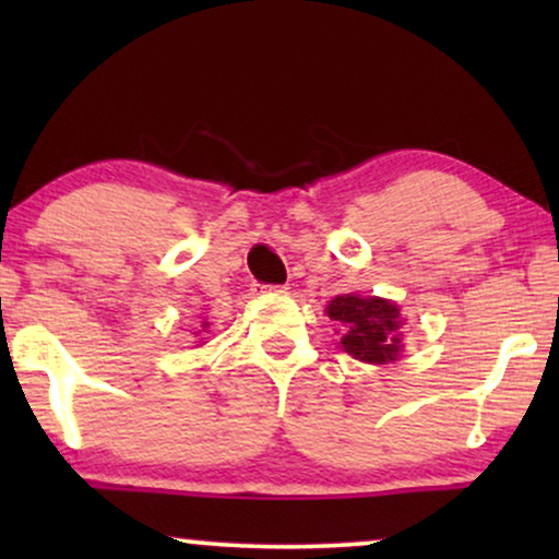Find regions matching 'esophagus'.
Wrapping results in <instances>:
<instances>
[{"label": "esophagus", "mask_w": 559, "mask_h": 559, "mask_svg": "<svg viewBox=\"0 0 559 559\" xmlns=\"http://www.w3.org/2000/svg\"><path fill=\"white\" fill-rule=\"evenodd\" d=\"M259 289H262V293H287L285 285H262Z\"/></svg>", "instance_id": "34e87169"}]
</instances>
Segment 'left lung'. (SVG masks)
<instances>
[{
  "instance_id": "obj_1",
  "label": "left lung",
  "mask_w": 559,
  "mask_h": 559,
  "mask_svg": "<svg viewBox=\"0 0 559 559\" xmlns=\"http://www.w3.org/2000/svg\"><path fill=\"white\" fill-rule=\"evenodd\" d=\"M328 318L341 328V346L358 361H396L402 350L400 308L381 297L338 295L328 305Z\"/></svg>"
}]
</instances>
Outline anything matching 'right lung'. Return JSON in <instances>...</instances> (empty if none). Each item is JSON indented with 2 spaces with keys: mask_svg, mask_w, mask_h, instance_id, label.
Instances as JSON below:
<instances>
[{
  "mask_svg": "<svg viewBox=\"0 0 559 559\" xmlns=\"http://www.w3.org/2000/svg\"><path fill=\"white\" fill-rule=\"evenodd\" d=\"M203 328H209V323H203Z\"/></svg>",
  "mask_w": 559,
  "mask_h": 559,
  "instance_id": "1",
  "label": "right lung"
}]
</instances>
